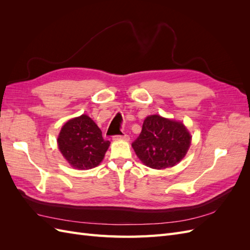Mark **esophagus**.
Listing matches in <instances>:
<instances>
[{
	"label": "esophagus",
	"mask_w": 250,
	"mask_h": 250,
	"mask_svg": "<svg viewBox=\"0 0 250 250\" xmlns=\"http://www.w3.org/2000/svg\"><path fill=\"white\" fill-rule=\"evenodd\" d=\"M113 140H124V141H129V137L127 134H123V135H115L113 137Z\"/></svg>",
	"instance_id": "34e87169"
}]
</instances>
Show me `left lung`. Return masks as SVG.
I'll use <instances>...</instances> for the list:
<instances>
[{
    "label": "left lung",
    "instance_id": "1",
    "mask_svg": "<svg viewBox=\"0 0 250 250\" xmlns=\"http://www.w3.org/2000/svg\"><path fill=\"white\" fill-rule=\"evenodd\" d=\"M191 139L181 122L152 115L144 121L132 148L147 167L161 170L173 167L183 160L190 148Z\"/></svg>",
    "mask_w": 250,
    "mask_h": 250
}]
</instances>
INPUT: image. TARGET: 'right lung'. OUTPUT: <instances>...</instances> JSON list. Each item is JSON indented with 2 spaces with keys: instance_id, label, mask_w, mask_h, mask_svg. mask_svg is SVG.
Instances as JSON below:
<instances>
[{
  "instance_id": "obj_1",
  "label": "right lung",
  "mask_w": 250,
  "mask_h": 250,
  "mask_svg": "<svg viewBox=\"0 0 250 250\" xmlns=\"http://www.w3.org/2000/svg\"><path fill=\"white\" fill-rule=\"evenodd\" d=\"M59 151L72 167L87 170L97 167L105 155L109 141H105L102 131L86 115L69 120L58 135Z\"/></svg>"
}]
</instances>
